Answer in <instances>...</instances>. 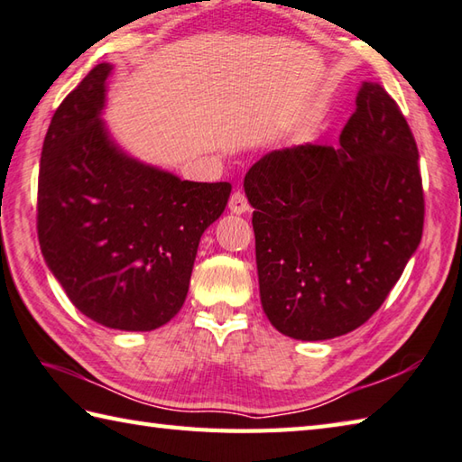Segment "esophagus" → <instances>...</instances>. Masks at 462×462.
I'll return each mask as SVG.
<instances>
[{
	"label": "esophagus",
	"mask_w": 462,
	"mask_h": 462,
	"mask_svg": "<svg viewBox=\"0 0 462 462\" xmlns=\"http://www.w3.org/2000/svg\"><path fill=\"white\" fill-rule=\"evenodd\" d=\"M229 208H231V213H235V215L247 213L249 211V201H247L245 193H241V190H235L231 199H229Z\"/></svg>",
	"instance_id": "34e87169"
}]
</instances>
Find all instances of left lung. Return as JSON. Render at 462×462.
<instances>
[{"mask_svg":"<svg viewBox=\"0 0 462 462\" xmlns=\"http://www.w3.org/2000/svg\"><path fill=\"white\" fill-rule=\"evenodd\" d=\"M261 306L303 342L344 336L372 318L419 247V149L398 104L362 82L339 146L272 151L245 175Z\"/></svg>","mask_w":462,"mask_h":462,"instance_id":"1","label":"left lung"}]
</instances>
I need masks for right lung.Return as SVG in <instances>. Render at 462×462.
Returning a JSON list of instances; mask_svg holds the SVG:
<instances>
[{"label": "right lung", "mask_w": 462, "mask_h": 462, "mask_svg": "<svg viewBox=\"0 0 462 462\" xmlns=\"http://www.w3.org/2000/svg\"><path fill=\"white\" fill-rule=\"evenodd\" d=\"M110 64L60 104L43 138L38 239L84 316L151 332L185 303L201 235L227 207L229 182H193L126 154L102 120Z\"/></svg>", "instance_id": "obj_1"}]
</instances>
